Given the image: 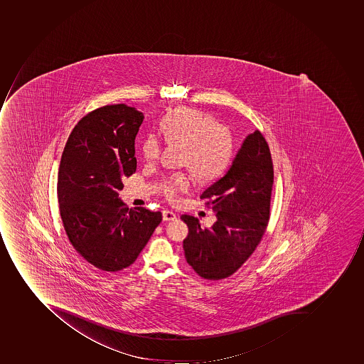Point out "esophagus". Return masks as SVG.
Returning <instances> with one entry per match:
<instances>
[{
	"instance_id": "obj_1",
	"label": "esophagus",
	"mask_w": 364,
	"mask_h": 364,
	"mask_svg": "<svg viewBox=\"0 0 364 364\" xmlns=\"http://www.w3.org/2000/svg\"><path fill=\"white\" fill-rule=\"evenodd\" d=\"M162 219H164V221H174L178 219V215L173 211L165 210V211L162 212Z\"/></svg>"
}]
</instances>
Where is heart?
<instances>
[{"label": "heart", "mask_w": 364, "mask_h": 364, "mask_svg": "<svg viewBox=\"0 0 364 364\" xmlns=\"http://www.w3.org/2000/svg\"><path fill=\"white\" fill-rule=\"evenodd\" d=\"M161 132L169 145H182L181 160L203 181L217 178L230 165L235 139L230 127L215 122L210 114L193 108H178L164 119ZM162 143L156 134H149L141 145L144 160L159 159ZM193 186L190 171L173 173L162 180L160 191L171 202H178L181 193Z\"/></svg>", "instance_id": "heart-1"}]
</instances>
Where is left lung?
Listing matches in <instances>:
<instances>
[{
    "label": "left lung",
    "instance_id": "1",
    "mask_svg": "<svg viewBox=\"0 0 364 364\" xmlns=\"http://www.w3.org/2000/svg\"><path fill=\"white\" fill-rule=\"evenodd\" d=\"M273 162L259 130L247 134L223 178L200 196L217 215L211 228L198 219L182 215L189 227L183 241L186 259L208 280L228 278L252 255L269 220Z\"/></svg>",
    "mask_w": 364,
    "mask_h": 364
}]
</instances>
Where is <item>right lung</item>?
<instances>
[{
	"mask_svg": "<svg viewBox=\"0 0 364 364\" xmlns=\"http://www.w3.org/2000/svg\"><path fill=\"white\" fill-rule=\"evenodd\" d=\"M141 112L127 105L93 110L68 138L58 197L65 232L78 254L106 272L132 265L161 223V212L129 208L119 197L137 168L134 139Z\"/></svg>",
	"mask_w": 364,
	"mask_h": 364,
	"instance_id": "1",
	"label": "right lung"
}]
</instances>
